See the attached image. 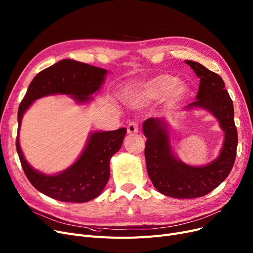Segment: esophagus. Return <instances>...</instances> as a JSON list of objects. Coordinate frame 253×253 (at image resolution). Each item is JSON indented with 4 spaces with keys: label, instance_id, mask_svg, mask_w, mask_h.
I'll use <instances>...</instances> for the list:
<instances>
[{
    "label": "esophagus",
    "instance_id": "1",
    "mask_svg": "<svg viewBox=\"0 0 253 253\" xmlns=\"http://www.w3.org/2000/svg\"><path fill=\"white\" fill-rule=\"evenodd\" d=\"M128 134H134L138 132V125L136 122H130L127 126Z\"/></svg>",
    "mask_w": 253,
    "mask_h": 253
}]
</instances>
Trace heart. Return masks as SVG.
Returning a JSON list of instances; mask_svg holds the SVG:
<instances>
[{"label":"heart","mask_w":253,"mask_h":253,"mask_svg":"<svg viewBox=\"0 0 253 253\" xmlns=\"http://www.w3.org/2000/svg\"><path fill=\"white\" fill-rule=\"evenodd\" d=\"M187 93V86L183 83L177 82L173 76L161 74L142 84L131 93L128 103L131 107L140 108L163 98L168 107H173L185 99Z\"/></svg>","instance_id":"heart-1"}]
</instances>
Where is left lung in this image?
<instances>
[{
	"label": "left lung",
	"instance_id": "8db88e82",
	"mask_svg": "<svg viewBox=\"0 0 253 253\" xmlns=\"http://www.w3.org/2000/svg\"><path fill=\"white\" fill-rule=\"evenodd\" d=\"M185 62L200 79L196 101L187 105L188 111L200 108L214 116L224 138L216 159L206 166L193 167L175 156L170 142V124L166 119L150 118L145 121L142 131L147 137L145 157L150 180L160 193L174 199H195L218 187L234 167L238 145L234 104L224 90V82L202 64Z\"/></svg>",
	"mask_w": 253,
	"mask_h": 253
}]
</instances>
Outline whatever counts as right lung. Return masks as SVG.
Listing matches in <instances>:
<instances>
[{"instance_id":"1","label":"right lung","mask_w":253,"mask_h":253,"mask_svg":"<svg viewBox=\"0 0 253 253\" xmlns=\"http://www.w3.org/2000/svg\"><path fill=\"white\" fill-rule=\"evenodd\" d=\"M108 71L89 64L66 59L39 72L31 82L18 108L16 151L28 180L41 193L66 203H85L99 195L109 179V161L121 149L126 128L114 131H94L86 139L80 157L69 168L47 174L32 168L19 145L21 120L28 108L39 98L48 95H68L79 104L93 100L99 92Z\"/></svg>"}]
</instances>
